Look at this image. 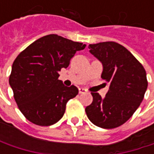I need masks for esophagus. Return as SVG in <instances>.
Wrapping results in <instances>:
<instances>
[{"mask_svg":"<svg viewBox=\"0 0 154 154\" xmlns=\"http://www.w3.org/2000/svg\"><path fill=\"white\" fill-rule=\"evenodd\" d=\"M78 92H79V94H85V93H86V90H85V88L80 87V88L78 89Z\"/></svg>","mask_w":154,"mask_h":154,"instance_id":"obj_1","label":"esophagus"}]
</instances>
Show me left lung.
Listing matches in <instances>:
<instances>
[{
  "label": "left lung",
  "mask_w": 154,
  "mask_h": 154,
  "mask_svg": "<svg viewBox=\"0 0 154 154\" xmlns=\"http://www.w3.org/2000/svg\"><path fill=\"white\" fill-rule=\"evenodd\" d=\"M90 52L103 66L102 78L109 88L104 98L91 93L93 103L85 108L90 121L102 128H115L128 121L140 106L148 82L143 65L121 45L103 42L89 45Z\"/></svg>",
  "instance_id": "left-lung-1"
}]
</instances>
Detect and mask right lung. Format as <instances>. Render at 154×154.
<instances>
[{
    "instance_id": "obj_1",
    "label": "right lung",
    "mask_w": 154,
    "mask_h": 154,
    "mask_svg": "<svg viewBox=\"0 0 154 154\" xmlns=\"http://www.w3.org/2000/svg\"><path fill=\"white\" fill-rule=\"evenodd\" d=\"M85 45L58 35H48L35 41L15 59L10 85L16 103L30 122L51 126L64 115L69 100L78 89L67 87L59 80V71L69 67L71 58Z\"/></svg>"
}]
</instances>
